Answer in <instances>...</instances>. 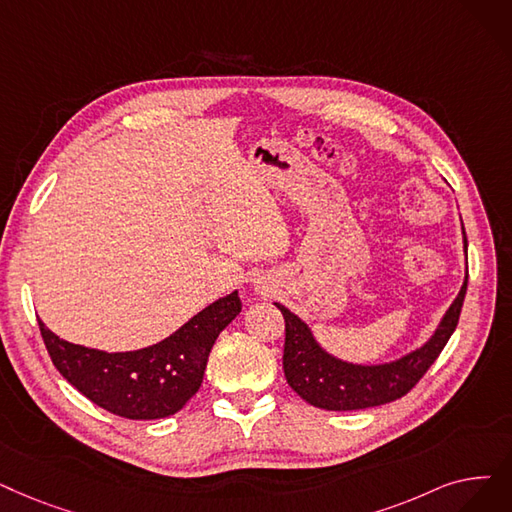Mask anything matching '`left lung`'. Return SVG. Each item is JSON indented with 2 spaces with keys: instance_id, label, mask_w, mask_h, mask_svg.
Listing matches in <instances>:
<instances>
[{
  "instance_id": "1",
  "label": "left lung",
  "mask_w": 512,
  "mask_h": 512,
  "mask_svg": "<svg viewBox=\"0 0 512 512\" xmlns=\"http://www.w3.org/2000/svg\"><path fill=\"white\" fill-rule=\"evenodd\" d=\"M466 282H469V270H466L458 297L454 299V303L446 311V316L441 318L437 330L433 332V337L425 345L418 347L416 351H410L395 362L376 366L349 364L335 358V355H330L318 345L309 326L299 316H295L284 305L274 303L284 316L286 337L282 368L286 383L307 404L335 412L383 406L404 397L439 358L441 349L446 347L452 332L456 330L466 295Z\"/></svg>"
}]
</instances>
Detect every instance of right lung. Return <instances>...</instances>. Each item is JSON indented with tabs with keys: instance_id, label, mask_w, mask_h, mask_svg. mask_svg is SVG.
I'll list each match as a JSON object with an SVG mask.
<instances>
[{
	"instance_id": "add662e5",
	"label": "right lung",
	"mask_w": 512,
	"mask_h": 512,
	"mask_svg": "<svg viewBox=\"0 0 512 512\" xmlns=\"http://www.w3.org/2000/svg\"><path fill=\"white\" fill-rule=\"evenodd\" d=\"M240 309L234 291L161 343L119 353L64 341L41 320L39 330L58 372L90 402L123 418L154 420L180 412L198 391L215 339Z\"/></svg>"
}]
</instances>
